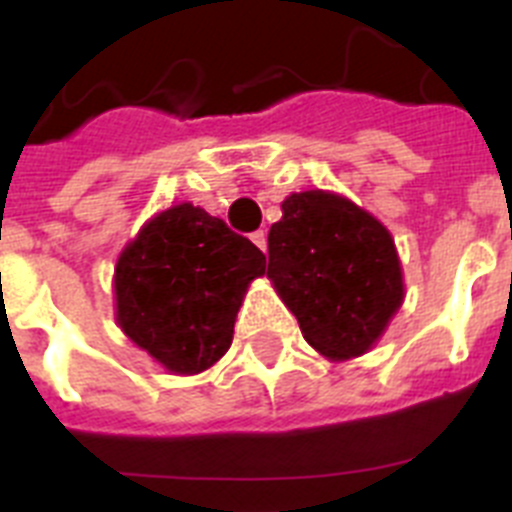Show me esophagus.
<instances>
[{
	"instance_id": "1",
	"label": "esophagus",
	"mask_w": 512,
	"mask_h": 512,
	"mask_svg": "<svg viewBox=\"0 0 512 512\" xmlns=\"http://www.w3.org/2000/svg\"><path fill=\"white\" fill-rule=\"evenodd\" d=\"M251 241L256 243L261 251H266V233H264V230H256V233H251Z\"/></svg>"
}]
</instances>
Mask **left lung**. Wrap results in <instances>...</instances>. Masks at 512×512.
<instances>
[{"label":"left lung","instance_id":"8db88e82","mask_svg":"<svg viewBox=\"0 0 512 512\" xmlns=\"http://www.w3.org/2000/svg\"><path fill=\"white\" fill-rule=\"evenodd\" d=\"M302 336L333 361L366 354L405 287L390 230L341 194H289L269 230V269Z\"/></svg>","mask_w":512,"mask_h":512}]
</instances>
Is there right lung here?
I'll return each mask as SVG.
<instances>
[{"instance_id": "obj_1", "label": "right lung", "mask_w": 512, "mask_h": 512, "mask_svg": "<svg viewBox=\"0 0 512 512\" xmlns=\"http://www.w3.org/2000/svg\"><path fill=\"white\" fill-rule=\"evenodd\" d=\"M266 256L189 202L148 220L115 266L122 333L174 374H200L233 343L248 284Z\"/></svg>"}]
</instances>
